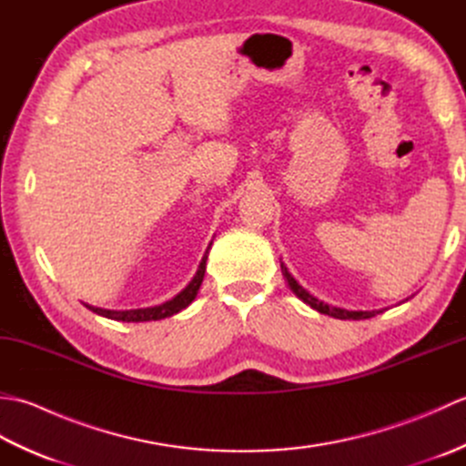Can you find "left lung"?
<instances>
[{"instance_id":"obj_1","label":"left lung","mask_w":466,"mask_h":466,"mask_svg":"<svg viewBox=\"0 0 466 466\" xmlns=\"http://www.w3.org/2000/svg\"><path fill=\"white\" fill-rule=\"evenodd\" d=\"M280 268H282L286 282H289V286H290V290L299 296L304 304H309L310 309L319 310L320 314H329V316H332V319H340V320H362V319H372V316L382 312V310H346V309H339V306L326 304V302L316 299V296H312L306 289H302V286L294 280V276L289 272V268H286L284 262H280Z\"/></svg>"}]
</instances>
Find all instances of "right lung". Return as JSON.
<instances>
[{"label": "right lung", "instance_id": "add662e5", "mask_svg": "<svg viewBox=\"0 0 466 466\" xmlns=\"http://www.w3.org/2000/svg\"><path fill=\"white\" fill-rule=\"evenodd\" d=\"M208 250H210V246H208ZM208 250L204 254L200 266H198L196 276L190 280V284H187L180 294L174 296L172 300L157 304V306H150V309H132V310H106V309H97V306H92V304H86V309H90L92 312L104 316V319L120 320V322H150V320H162V319H167V316H174L180 310H184L187 304H192L198 290H200L202 280H204V272H206Z\"/></svg>", "mask_w": 466, "mask_h": 466}]
</instances>
